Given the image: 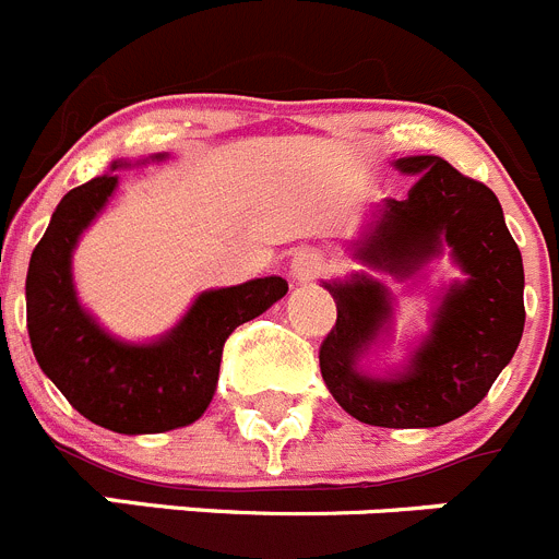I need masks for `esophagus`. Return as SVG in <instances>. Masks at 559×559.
<instances>
[{"label": "esophagus", "instance_id": "esophagus-1", "mask_svg": "<svg viewBox=\"0 0 559 559\" xmlns=\"http://www.w3.org/2000/svg\"><path fill=\"white\" fill-rule=\"evenodd\" d=\"M322 273V255L317 250L304 248L292 255V278L295 281H311Z\"/></svg>", "mask_w": 559, "mask_h": 559}]
</instances>
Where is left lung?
<instances>
[{"label":"left lung","instance_id":"8db88e82","mask_svg":"<svg viewBox=\"0 0 559 559\" xmlns=\"http://www.w3.org/2000/svg\"><path fill=\"white\" fill-rule=\"evenodd\" d=\"M397 168L416 176L408 198L383 203L356 255L411 273L444 239L468 281L447 292L432 336L397 380H369L353 367L389 317L380 284L364 275L325 284L336 325L320 344V369L333 400L364 425L438 427L468 414L513 358L526 317L524 264L502 206L483 181L438 156H405Z\"/></svg>","mask_w":559,"mask_h":559}]
</instances>
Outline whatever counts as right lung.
<instances>
[{
	"label": "right lung",
	"mask_w": 559,
	"mask_h": 559,
	"mask_svg": "<svg viewBox=\"0 0 559 559\" xmlns=\"http://www.w3.org/2000/svg\"><path fill=\"white\" fill-rule=\"evenodd\" d=\"M115 185V176H98L74 187L35 245L27 270L29 342L40 369L93 425L127 436L176 430L212 403L234 328L267 311L289 286L270 275L206 292L162 342H115L80 309L71 284V250Z\"/></svg>",
	"instance_id": "add662e5"
}]
</instances>
